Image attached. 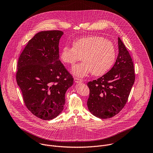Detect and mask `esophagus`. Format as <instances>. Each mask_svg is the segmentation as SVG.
I'll return each mask as SVG.
<instances>
[{
	"mask_svg": "<svg viewBox=\"0 0 153 153\" xmlns=\"http://www.w3.org/2000/svg\"><path fill=\"white\" fill-rule=\"evenodd\" d=\"M74 81L76 83H82L83 82V80L80 79H79V78H77V77H75L74 78Z\"/></svg>",
	"mask_w": 153,
	"mask_h": 153,
	"instance_id": "obj_1",
	"label": "esophagus"
}]
</instances>
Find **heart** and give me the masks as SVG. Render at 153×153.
Returning a JSON list of instances; mask_svg holds the SVG:
<instances>
[{
    "label": "heart",
    "instance_id": "obj_1",
    "mask_svg": "<svg viewBox=\"0 0 153 153\" xmlns=\"http://www.w3.org/2000/svg\"><path fill=\"white\" fill-rule=\"evenodd\" d=\"M84 62L72 69L74 75L85 77L92 73L94 76L105 74L112 67L116 57L113 43L102 36H90L74 40L73 47L64 46L60 58L65 64L74 65L82 59Z\"/></svg>",
    "mask_w": 153,
    "mask_h": 153
}]
</instances>
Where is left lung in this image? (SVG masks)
<instances>
[{
    "mask_svg": "<svg viewBox=\"0 0 153 153\" xmlns=\"http://www.w3.org/2000/svg\"><path fill=\"white\" fill-rule=\"evenodd\" d=\"M119 54L113 67L97 80L87 83L89 111L100 119L111 118L125 106L135 80L134 65L129 52L118 37Z\"/></svg>",
    "mask_w": 153,
    "mask_h": 153,
    "instance_id": "left-lung-1",
    "label": "left lung"
}]
</instances>
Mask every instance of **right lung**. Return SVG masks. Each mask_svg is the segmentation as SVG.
Here are the masks:
<instances>
[{
	"mask_svg": "<svg viewBox=\"0 0 153 153\" xmlns=\"http://www.w3.org/2000/svg\"><path fill=\"white\" fill-rule=\"evenodd\" d=\"M63 33L40 31L28 41L17 62L16 80L28 110L49 120L63 110L65 93L73 84L71 74L59 60Z\"/></svg>",
	"mask_w": 153,
	"mask_h": 153,
	"instance_id": "right-lung-1",
	"label": "right lung"
}]
</instances>
